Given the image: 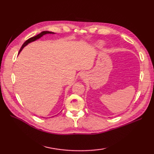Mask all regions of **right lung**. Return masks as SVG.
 <instances>
[{"instance_id":"1","label":"right lung","mask_w":154,"mask_h":154,"mask_svg":"<svg viewBox=\"0 0 154 154\" xmlns=\"http://www.w3.org/2000/svg\"><path fill=\"white\" fill-rule=\"evenodd\" d=\"M47 34H54V32H49V31H44V32H42L41 33L38 34L37 35H35V36H34V37H32V38H29L28 40H27L26 41V42H24V44H23V45H22V47H21V48H20V51H19V53H18V54H20V51L22 50V49L24 48L26 46V45H28L29 43H30V42H34V41H35V40H38V39L40 38L41 37L43 36L44 35Z\"/></svg>"}]
</instances>
